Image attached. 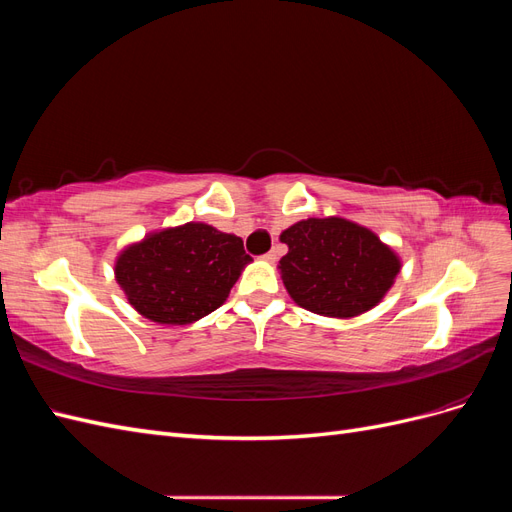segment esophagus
<instances>
[{"label": "esophagus", "instance_id": "1", "mask_svg": "<svg viewBox=\"0 0 512 512\" xmlns=\"http://www.w3.org/2000/svg\"><path fill=\"white\" fill-rule=\"evenodd\" d=\"M262 260H267V262H275V260H277V252H275V250L267 252L265 256H262Z\"/></svg>", "mask_w": 512, "mask_h": 512}]
</instances>
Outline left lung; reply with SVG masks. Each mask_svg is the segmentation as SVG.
<instances>
[{
    "label": "left lung",
    "instance_id": "left-lung-1",
    "mask_svg": "<svg viewBox=\"0 0 512 512\" xmlns=\"http://www.w3.org/2000/svg\"><path fill=\"white\" fill-rule=\"evenodd\" d=\"M280 260L292 301L329 318H354L376 307L401 269L376 232L344 218H307L286 228Z\"/></svg>",
    "mask_w": 512,
    "mask_h": 512
}]
</instances>
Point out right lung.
<instances>
[{
  "mask_svg": "<svg viewBox=\"0 0 512 512\" xmlns=\"http://www.w3.org/2000/svg\"><path fill=\"white\" fill-rule=\"evenodd\" d=\"M250 260L241 237L188 222L128 245L117 256L115 280L151 322L190 324L228 299Z\"/></svg>",
  "mask_w": 512,
  "mask_h": 512,
  "instance_id": "add662e5",
  "label": "right lung"
}]
</instances>
